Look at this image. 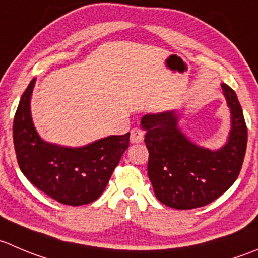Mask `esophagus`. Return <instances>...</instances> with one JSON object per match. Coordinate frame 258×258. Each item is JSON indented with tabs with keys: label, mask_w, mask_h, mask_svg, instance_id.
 Masks as SVG:
<instances>
[{
	"label": "esophagus",
	"mask_w": 258,
	"mask_h": 258,
	"mask_svg": "<svg viewBox=\"0 0 258 258\" xmlns=\"http://www.w3.org/2000/svg\"><path fill=\"white\" fill-rule=\"evenodd\" d=\"M144 131L139 127H135V128L131 130V136H130V141L132 144H140L144 140Z\"/></svg>",
	"instance_id": "34e87169"
}]
</instances>
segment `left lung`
I'll return each instance as SVG.
<instances>
[{
    "label": "left lung",
    "instance_id": "1",
    "mask_svg": "<svg viewBox=\"0 0 258 258\" xmlns=\"http://www.w3.org/2000/svg\"><path fill=\"white\" fill-rule=\"evenodd\" d=\"M231 108L232 128L219 150L197 146L181 132L175 111L146 114L142 128L149 150L147 174L155 196L167 207L194 209L226 192L238 177L247 147V126L237 94L222 84Z\"/></svg>",
    "mask_w": 258,
    "mask_h": 258
}]
</instances>
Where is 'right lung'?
Here are the masks:
<instances>
[{"label":"right lung","instance_id":"right-lung-1","mask_svg":"<svg viewBox=\"0 0 258 258\" xmlns=\"http://www.w3.org/2000/svg\"><path fill=\"white\" fill-rule=\"evenodd\" d=\"M35 81L25 89L14 118L17 164L32 185L67 206L94 202L106 189L112 172L130 145V132L109 136L83 147L45 142L35 130L30 98Z\"/></svg>","mask_w":258,"mask_h":258}]
</instances>
